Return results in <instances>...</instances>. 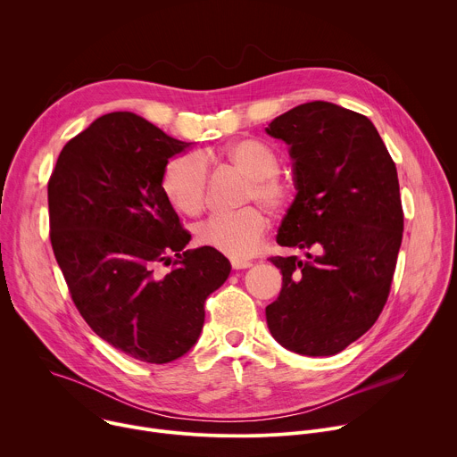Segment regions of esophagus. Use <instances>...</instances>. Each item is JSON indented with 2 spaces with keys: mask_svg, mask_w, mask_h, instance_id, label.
Segmentation results:
<instances>
[{
  "mask_svg": "<svg viewBox=\"0 0 457 457\" xmlns=\"http://www.w3.org/2000/svg\"><path fill=\"white\" fill-rule=\"evenodd\" d=\"M233 270H247L253 266L251 260H231Z\"/></svg>",
  "mask_w": 457,
  "mask_h": 457,
  "instance_id": "34e87169",
  "label": "esophagus"
}]
</instances>
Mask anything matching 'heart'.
<instances>
[{"label":"heart","instance_id":"heart-1","mask_svg":"<svg viewBox=\"0 0 457 457\" xmlns=\"http://www.w3.org/2000/svg\"><path fill=\"white\" fill-rule=\"evenodd\" d=\"M224 162L249 177L242 191L240 206L262 204L273 213H284L295 199L289 180L278 175L280 157L258 139H238L219 152L186 154L171 159L162 173V189L175 210L187 217H199L208 201V164ZM266 213L247 206L235 215L213 217L197 228V242L233 260L254 253L268 229Z\"/></svg>","mask_w":457,"mask_h":457}]
</instances>
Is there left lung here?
<instances>
[{
	"label": "left lung",
	"instance_id": "1",
	"mask_svg": "<svg viewBox=\"0 0 457 457\" xmlns=\"http://www.w3.org/2000/svg\"><path fill=\"white\" fill-rule=\"evenodd\" d=\"M266 132L291 146L298 189L277 242L316 251L270 258L282 291L266 307L268 328L293 353L331 356L386 303L403 237L396 164L365 115L333 103L295 106Z\"/></svg>",
	"mask_w": 457,
	"mask_h": 457
}]
</instances>
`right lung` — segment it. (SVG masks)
Returning a JSON list of instances; mask_svg holds the SVG:
<instances>
[{
  "instance_id": "obj_1",
  "label": "right lung",
  "mask_w": 457,
  "mask_h": 457,
  "mask_svg": "<svg viewBox=\"0 0 457 457\" xmlns=\"http://www.w3.org/2000/svg\"><path fill=\"white\" fill-rule=\"evenodd\" d=\"M189 145L112 112L64 145L48 180L50 242L78 311L97 337L146 363L195 345L204 302L231 271L219 251H184L191 235L162 189L168 159Z\"/></svg>"
}]
</instances>
